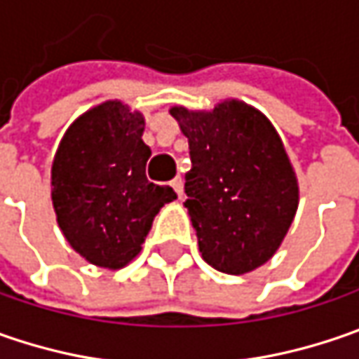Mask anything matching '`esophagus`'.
<instances>
[{
  "instance_id": "esophagus-1",
  "label": "esophagus",
  "mask_w": 359,
  "mask_h": 359,
  "mask_svg": "<svg viewBox=\"0 0 359 359\" xmlns=\"http://www.w3.org/2000/svg\"><path fill=\"white\" fill-rule=\"evenodd\" d=\"M170 187L175 189V193H177V195L182 196V179H180V177H177V179L170 180Z\"/></svg>"
}]
</instances>
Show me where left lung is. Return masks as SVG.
Wrapping results in <instances>:
<instances>
[{
  "instance_id": "8db88e82",
  "label": "left lung",
  "mask_w": 359,
  "mask_h": 359,
  "mask_svg": "<svg viewBox=\"0 0 359 359\" xmlns=\"http://www.w3.org/2000/svg\"><path fill=\"white\" fill-rule=\"evenodd\" d=\"M189 138L184 193L203 259L243 275L273 257L297 210L299 189L271 122L237 100L210 112L175 106Z\"/></svg>"
}]
</instances>
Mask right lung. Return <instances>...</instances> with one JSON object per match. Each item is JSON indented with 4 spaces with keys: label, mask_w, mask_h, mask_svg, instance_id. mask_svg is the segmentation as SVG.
Listing matches in <instances>:
<instances>
[{
    "label": "right lung",
    "mask_w": 359,
    "mask_h": 359,
    "mask_svg": "<svg viewBox=\"0 0 359 359\" xmlns=\"http://www.w3.org/2000/svg\"><path fill=\"white\" fill-rule=\"evenodd\" d=\"M144 118L104 102L66 130L52 164L57 225L74 251L108 269L134 259L156 212L177 193L147 179Z\"/></svg>",
    "instance_id": "right-lung-1"
}]
</instances>
